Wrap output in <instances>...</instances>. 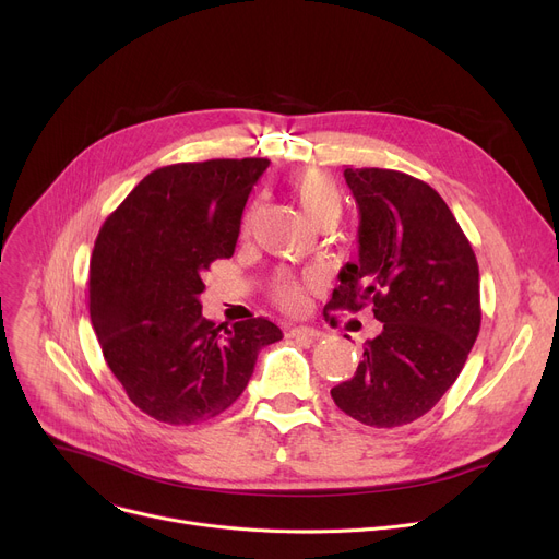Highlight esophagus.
Returning <instances> with one entry per match:
<instances>
[{"label":"esophagus","instance_id":"esophagus-1","mask_svg":"<svg viewBox=\"0 0 559 559\" xmlns=\"http://www.w3.org/2000/svg\"><path fill=\"white\" fill-rule=\"evenodd\" d=\"M292 340H299V342H314V340H321V331L317 329H310V326H297V329H289L287 333Z\"/></svg>","mask_w":559,"mask_h":559}]
</instances>
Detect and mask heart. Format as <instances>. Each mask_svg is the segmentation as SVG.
I'll use <instances>...</instances> for the list:
<instances>
[{"label":"heart","instance_id":"1","mask_svg":"<svg viewBox=\"0 0 559 559\" xmlns=\"http://www.w3.org/2000/svg\"><path fill=\"white\" fill-rule=\"evenodd\" d=\"M292 190L297 194V201L304 209V213L317 222H335L342 213V190L331 179L329 174L321 171H308L301 174L299 179L292 183ZM276 299L287 310H301L306 304V289L297 281H281L276 285Z\"/></svg>","mask_w":559,"mask_h":559}]
</instances>
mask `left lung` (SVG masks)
Returning a JSON list of instances; mask_svg holds the SVG:
<instances>
[{
	"label": "left lung",
	"mask_w": 559,
	"mask_h": 559,
	"mask_svg": "<svg viewBox=\"0 0 559 559\" xmlns=\"http://www.w3.org/2000/svg\"><path fill=\"white\" fill-rule=\"evenodd\" d=\"M344 179L360 211L358 260L324 314L369 304L383 326L331 396L365 426L396 428L432 409L466 362L480 331L478 260L428 183L380 167H346Z\"/></svg>",
	"instance_id": "8db88e82"
}]
</instances>
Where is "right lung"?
Wrapping results in <instances>:
<instances>
[{
    "instance_id": "1",
    "label": "right lung",
    "mask_w": 559,
    "mask_h": 559,
    "mask_svg": "<svg viewBox=\"0 0 559 559\" xmlns=\"http://www.w3.org/2000/svg\"><path fill=\"white\" fill-rule=\"evenodd\" d=\"M267 158L167 165L102 226L91 260V319L104 358L144 415L209 421L238 399L262 346L283 337L264 317L215 326L201 276L230 258Z\"/></svg>"
}]
</instances>
